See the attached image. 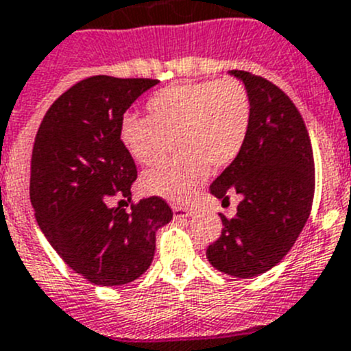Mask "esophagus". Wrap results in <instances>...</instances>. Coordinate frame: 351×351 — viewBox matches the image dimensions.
Masks as SVG:
<instances>
[{
	"instance_id": "obj_1",
	"label": "esophagus",
	"mask_w": 351,
	"mask_h": 351,
	"mask_svg": "<svg viewBox=\"0 0 351 351\" xmlns=\"http://www.w3.org/2000/svg\"><path fill=\"white\" fill-rule=\"evenodd\" d=\"M173 213H175L176 218H186L189 215H192V209L186 208V206H173Z\"/></svg>"
}]
</instances>
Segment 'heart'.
Returning a JSON list of instances; mask_svg holds the SVG:
<instances>
[{
  "label": "heart",
  "mask_w": 351,
  "mask_h": 351,
  "mask_svg": "<svg viewBox=\"0 0 351 351\" xmlns=\"http://www.w3.org/2000/svg\"><path fill=\"white\" fill-rule=\"evenodd\" d=\"M149 117L126 114L121 140L140 165L154 166L173 152L178 156L143 175V191L182 202L191 199L213 171L228 168L241 156L251 124L253 100L234 77L180 83L147 100Z\"/></svg>",
  "instance_id": "heart-1"
}]
</instances>
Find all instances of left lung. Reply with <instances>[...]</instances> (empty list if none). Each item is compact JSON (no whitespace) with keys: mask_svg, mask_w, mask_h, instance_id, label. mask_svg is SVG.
I'll return each mask as SVG.
<instances>
[{"mask_svg":"<svg viewBox=\"0 0 351 351\" xmlns=\"http://www.w3.org/2000/svg\"><path fill=\"white\" fill-rule=\"evenodd\" d=\"M253 100V124L241 156L209 186L215 197L241 195L237 213H220L221 235L206 256L216 270L251 279L291 251L308 220L315 165L308 131L289 97L265 77L232 71Z\"/></svg>","mask_w":351,"mask_h":351,"instance_id":"obj_1","label":"left lung"}]
</instances>
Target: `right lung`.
<instances>
[{"instance_id":"right-lung-1","label":"right lung","mask_w":351,"mask_h":351,"mask_svg":"<svg viewBox=\"0 0 351 351\" xmlns=\"http://www.w3.org/2000/svg\"><path fill=\"white\" fill-rule=\"evenodd\" d=\"M154 84L149 77H88L51 104L36 133L29 185L36 220L62 260L97 286L138 279L152 263L157 228L173 218L157 195L132 201L130 212L108 206L116 197L131 200L138 173L121 121Z\"/></svg>"}]
</instances>
